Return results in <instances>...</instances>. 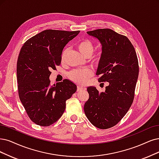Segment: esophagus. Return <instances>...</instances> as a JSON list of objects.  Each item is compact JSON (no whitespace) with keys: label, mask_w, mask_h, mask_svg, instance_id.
<instances>
[{"label":"esophagus","mask_w":159,"mask_h":159,"mask_svg":"<svg viewBox=\"0 0 159 159\" xmlns=\"http://www.w3.org/2000/svg\"><path fill=\"white\" fill-rule=\"evenodd\" d=\"M84 86H77V91H80V90H83V89H84Z\"/></svg>","instance_id":"esophagus-1"}]
</instances>
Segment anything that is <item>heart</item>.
<instances>
[{
	"mask_svg": "<svg viewBox=\"0 0 159 159\" xmlns=\"http://www.w3.org/2000/svg\"><path fill=\"white\" fill-rule=\"evenodd\" d=\"M76 48H78L81 54L84 57H91V59L96 62H98L102 58L101 52H96L92 54L94 48V45L93 43L89 39H83L76 43ZM67 49H65L61 54V61H63L66 57ZM93 72L90 69L84 68V69H78L72 70L69 74V78L73 81L76 83L83 84L88 80L90 76L92 75Z\"/></svg>",
	"mask_w": 159,
	"mask_h": 159,
	"instance_id": "1",
	"label": "heart"
}]
</instances>
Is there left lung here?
<instances>
[{"label": "left lung", "mask_w": 159, "mask_h": 159, "mask_svg": "<svg viewBox=\"0 0 159 159\" xmlns=\"http://www.w3.org/2000/svg\"><path fill=\"white\" fill-rule=\"evenodd\" d=\"M87 33L102 45V58L96 75L100 83L108 82L104 92L94 86L87 88L89 99L84 107L89 121L96 127L107 129L125 116L133 103L139 73L134 46L126 36L110 29H99Z\"/></svg>", "instance_id": "1"}]
</instances>
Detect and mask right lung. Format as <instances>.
I'll use <instances>...</instances> for the list:
<instances>
[{"label":"right lung","mask_w":159,"mask_h":159,"mask_svg":"<svg viewBox=\"0 0 159 159\" xmlns=\"http://www.w3.org/2000/svg\"><path fill=\"white\" fill-rule=\"evenodd\" d=\"M80 31L47 29L28 39L17 61L18 95L28 116L35 124L48 126L62 116L66 101L76 91L71 81L51 85V69L61 64L64 46Z\"/></svg>","instance_id":"obj_1"}]
</instances>
